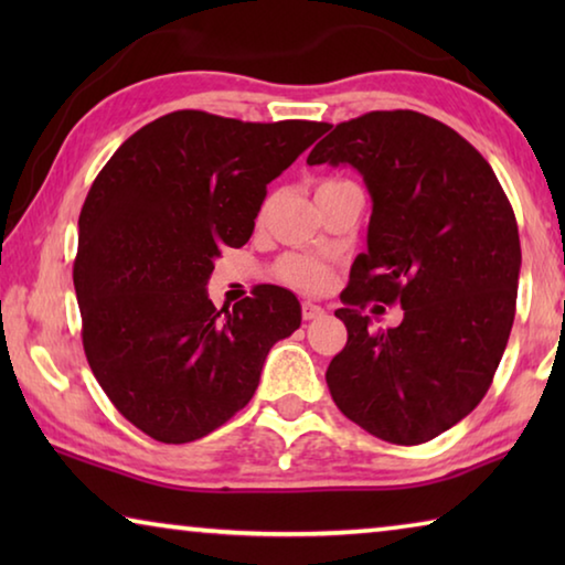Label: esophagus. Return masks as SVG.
I'll use <instances>...</instances> for the list:
<instances>
[{"label":"esophagus","mask_w":565,"mask_h":565,"mask_svg":"<svg viewBox=\"0 0 565 565\" xmlns=\"http://www.w3.org/2000/svg\"><path fill=\"white\" fill-rule=\"evenodd\" d=\"M323 311L319 303H311V301H303L301 303V317H303V321H317V319H321L323 317Z\"/></svg>","instance_id":"1"}]
</instances>
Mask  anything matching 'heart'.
I'll use <instances>...</instances> for the list:
<instances>
[{"mask_svg": "<svg viewBox=\"0 0 565 565\" xmlns=\"http://www.w3.org/2000/svg\"><path fill=\"white\" fill-rule=\"evenodd\" d=\"M323 184H331V181H323ZM276 276H279L284 284L294 286V289L323 291L331 284V266L321 259H313V256L294 254L284 256V259L276 264Z\"/></svg>", "mask_w": 565, "mask_h": 565, "instance_id": "1", "label": "heart"}]
</instances>
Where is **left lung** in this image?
I'll list each match as a JSON object with an SVG mask.
<instances>
[{
	"mask_svg": "<svg viewBox=\"0 0 565 565\" xmlns=\"http://www.w3.org/2000/svg\"><path fill=\"white\" fill-rule=\"evenodd\" d=\"M351 164L371 194L369 248L337 317L349 341L327 384L341 414L388 444L431 441L481 404L509 343L521 271L519 226L493 169L426 114L341 121L306 164ZM398 302L405 321L374 332L360 309Z\"/></svg>",
	"mask_w": 565,
	"mask_h": 565,
	"instance_id": "8db88e82",
	"label": "left lung"
}]
</instances>
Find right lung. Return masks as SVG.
Here are the masks:
<instances>
[{"instance_id": "1", "label": "right lung", "mask_w": 565, "mask_h": 565, "mask_svg": "<svg viewBox=\"0 0 565 565\" xmlns=\"http://www.w3.org/2000/svg\"><path fill=\"white\" fill-rule=\"evenodd\" d=\"M329 124H254L181 109L124 141L79 214L82 343L119 414L161 444L196 441L252 401L266 353L301 323L264 284L234 309L206 294L224 246H244L266 184Z\"/></svg>"}]
</instances>
